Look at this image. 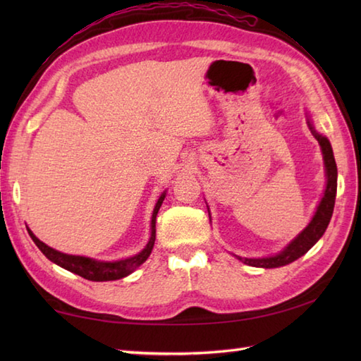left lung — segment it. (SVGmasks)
Returning a JSON list of instances; mask_svg holds the SVG:
<instances>
[{
    "instance_id": "1",
    "label": "left lung",
    "mask_w": 361,
    "mask_h": 361,
    "mask_svg": "<svg viewBox=\"0 0 361 361\" xmlns=\"http://www.w3.org/2000/svg\"><path fill=\"white\" fill-rule=\"evenodd\" d=\"M309 126H310L313 136L317 137V141L321 145V150H323L326 173H327V186L324 190V197L318 206L315 217L312 219L309 226L305 228L304 231L281 252V255L273 256V257H264V259L239 257L243 264L251 265V267H260V268H276V267L291 264L293 260L304 256L305 252H307L313 247V245H315L321 239V235L324 234L326 228L329 225V221H331L334 206H335V195H336V163L334 158L331 142H329L327 137L317 133L315 130H313L312 124H309Z\"/></svg>"
}]
</instances>
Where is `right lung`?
Returning <instances> with one entry per match:
<instances>
[{
	"instance_id": "right-lung-1",
	"label": "right lung",
	"mask_w": 361,
	"mask_h": 361,
	"mask_svg": "<svg viewBox=\"0 0 361 361\" xmlns=\"http://www.w3.org/2000/svg\"><path fill=\"white\" fill-rule=\"evenodd\" d=\"M166 194H163L159 197V200L153 209V216H152V235L150 240L147 243L140 255H136L133 257H128L124 260H118V262H99V260L90 259V257H82V256H71V255H63V252H59L56 250H52L48 245H44L43 242H40L37 237L32 234L30 229H27L29 235L32 237L34 243L37 245L43 255L48 257L51 262L60 265L62 268L68 271H73L75 274L82 276L88 281H96V282H102V281H116V279H122L128 276L132 271H135L137 267L141 264H144L147 257L150 256L153 245H155V237H157V214L163 204Z\"/></svg>"
}]
</instances>
